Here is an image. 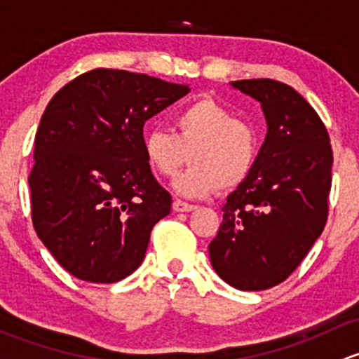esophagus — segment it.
I'll return each instance as SVG.
<instances>
[{
    "label": "esophagus",
    "instance_id": "34e87169",
    "mask_svg": "<svg viewBox=\"0 0 359 359\" xmlns=\"http://www.w3.org/2000/svg\"><path fill=\"white\" fill-rule=\"evenodd\" d=\"M173 210L175 212H193V210H196V205H191V203L182 200H175L173 201Z\"/></svg>",
    "mask_w": 359,
    "mask_h": 359
}]
</instances>
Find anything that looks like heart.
Returning a JSON list of instances; mask_svg holds the SVG:
<instances>
[{"label": "heart", "mask_w": 359, "mask_h": 359, "mask_svg": "<svg viewBox=\"0 0 359 359\" xmlns=\"http://www.w3.org/2000/svg\"><path fill=\"white\" fill-rule=\"evenodd\" d=\"M175 133L153 128L144 135V156L159 177L177 175L189 153L191 166L175 180L186 196L229 191L247 180L257 159L255 130L215 100L182 107L173 118Z\"/></svg>", "instance_id": "1"}]
</instances>
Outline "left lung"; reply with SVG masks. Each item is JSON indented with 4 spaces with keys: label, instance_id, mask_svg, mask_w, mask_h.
Masks as SVG:
<instances>
[{
    "label": "left lung",
    "instance_id": "obj_1",
    "mask_svg": "<svg viewBox=\"0 0 359 359\" xmlns=\"http://www.w3.org/2000/svg\"><path fill=\"white\" fill-rule=\"evenodd\" d=\"M233 86L259 100L267 135L247 180L227 196L208 252L226 283L259 292L287 280L323 233L334 153L325 123L292 86L267 78Z\"/></svg>",
    "mask_w": 359,
    "mask_h": 359
}]
</instances>
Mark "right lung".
<instances>
[{
  "label": "right lung",
  "mask_w": 359,
  "mask_h": 359,
  "mask_svg": "<svg viewBox=\"0 0 359 359\" xmlns=\"http://www.w3.org/2000/svg\"><path fill=\"white\" fill-rule=\"evenodd\" d=\"M187 85L97 67L53 95L34 139L31 219L57 262L90 283H116L142 264L172 208L144 156V123Z\"/></svg>",
  "instance_id": "right-lung-1"
}]
</instances>
